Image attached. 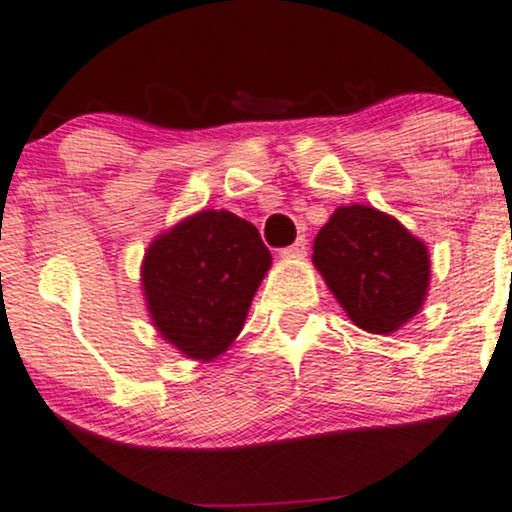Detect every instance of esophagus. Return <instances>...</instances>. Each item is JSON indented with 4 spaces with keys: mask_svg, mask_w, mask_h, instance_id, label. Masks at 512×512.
<instances>
[{
    "mask_svg": "<svg viewBox=\"0 0 512 512\" xmlns=\"http://www.w3.org/2000/svg\"><path fill=\"white\" fill-rule=\"evenodd\" d=\"M306 237H299L292 246L282 249V258H304L306 256Z\"/></svg>",
    "mask_w": 512,
    "mask_h": 512,
    "instance_id": "esophagus-1",
    "label": "esophagus"
}]
</instances>
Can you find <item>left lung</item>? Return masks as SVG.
<instances>
[{
	"instance_id": "8db88e82",
	"label": "left lung",
	"mask_w": 512,
	"mask_h": 512,
	"mask_svg": "<svg viewBox=\"0 0 512 512\" xmlns=\"http://www.w3.org/2000/svg\"><path fill=\"white\" fill-rule=\"evenodd\" d=\"M313 266L365 332L389 334L418 315L430 287V254L399 220L372 206H339L315 235Z\"/></svg>"
}]
</instances>
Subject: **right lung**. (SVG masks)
Masks as SVG:
<instances>
[{
	"mask_svg": "<svg viewBox=\"0 0 512 512\" xmlns=\"http://www.w3.org/2000/svg\"><path fill=\"white\" fill-rule=\"evenodd\" d=\"M273 256L249 220L194 213L149 244L142 289L151 323L194 361H213L242 332Z\"/></svg>",
	"mask_w": 512,
	"mask_h": 512,
	"instance_id": "right-lung-1",
	"label": "right lung"
}]
</instances>
